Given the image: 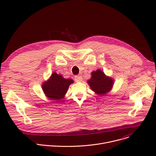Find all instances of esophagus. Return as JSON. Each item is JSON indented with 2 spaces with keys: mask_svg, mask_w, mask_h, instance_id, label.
<instances>
[{
  "mask_svg": "<svg viewBox=\"0 0 156 156\" xmlns=\"http://www.w3.org/2000/svg\"><path fill=\"white\" fill-rule=\"evenodd\" d=\"M75 80L76 81H78V82H80V81H81L82 80V76H80V75H76L75 76Z\"/></svg>",
  "mask_w": 156,
  "mask_h": 156,
  "instance_id": "esophagus-1",
  "label": "esophagus"
}]
</instances>
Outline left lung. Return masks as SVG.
Returning <instances> with one entry per match:
<instances>
[{"mask_svg": "<svg viewBox=\"0 0 156 156\" xmlns=\"http://www.w3.org/2000/svg\"><path fill=\"white\" fill-rule=\"evenodd\" d=\"M87 83L91 90L100 95L105 94L113 86L112 78L106 76L101 70L92 72V77Z\"/></svg>", "mask_w": 156, "mask_h": 156, "instance_id": "8db88e82", "label": "left lung"}]
</instances>
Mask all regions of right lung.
Here are the masks:
<instances>
[{"label": "right lung", "mask_w": 156, "mask_h": 156, "mask_svg": "<svg viewBox=\"0 0 156 156\" xmlns=\"http://www.w3.org/2000/svg\"><path fill=\"white\" fill-rule=\"evenodd\" d=\"M73 82L71 79H65L62 75L53 73L51 78L42 84V89L49 98L60 100L64 97L69 86Z\"/></svg>", "instance_id": "obj_1"}]
</instances>
